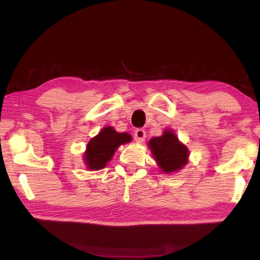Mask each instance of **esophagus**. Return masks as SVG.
<instances>
[{"label":"esophagus","instance_id":"esophagus-1","mask_svg":"<svg viewBox=\"0 0 260 260\" xmlns=\"http://www.w3.org/2000/svg\"><path fill=\"white\" fill-rule=\"evenodd\" d=\"M145 137H146V132L144 129L139 128V129H136L134 132V139H135L136 142L142 143L143 141L145 140Z\"/></svg>","mask_w":260,"mask_h":260}]
</instances>
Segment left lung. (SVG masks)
Masks as SVG:
<instances>
[{"instance_id": "obj_1", "label": "left lung", "mask_w": 260, "mask_h": 260, "mask_svg": "<svg viewBox=\"0 0 260 260\" xmlns=\"http://www.w3.org/2000/svg\"><path fill=\"white\" fill-rule=\"evenodd\" d=\"M148 144L163 172H174L183 168L187 162L189 151L179 142L173 131H165L161 137H154Z\"/></svg>"}]
</instances>
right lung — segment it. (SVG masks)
Returning a JSON list of instances; mask_svg holds the SVG:
<instances>
[{
	"label": "right lung",
	"instance_id": "obj_1",
	"mask_svg": "<svg viewBox=\"0 0 260 260\" xmlns=\"http://www.w3.org/2000/svg\"><path fill=\"white\" fill-rule=\"evenodd\" d=\"M132 141L127 133H117L113 127H105L97 136L89 141L85 153L87 167L91 171L101 170L106 167L112 159L114 153L119 145Z\"/></svg>",
	"mask_w": 260,
	"mask_h": 260
}]
</instances>
